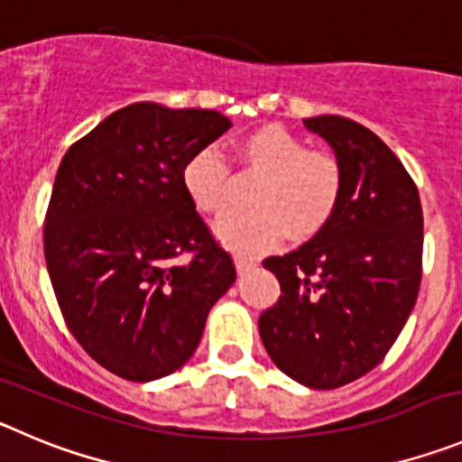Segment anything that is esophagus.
Masks as SVG:
<instances>
[{"label":"esophagus","mask_w":462,"mask_h":462,"mask_svg":"<svg viewBox=\"0 0 462 462\" xmlns=\"http://www.w3.org/2000/svg\"><path fill=\"white\" fill-rule=\"evenodd\" d=\"M234 263H236V270H238V273H247V270L256 268V261L249 259V256H243V254H236Z\"/></svg>","instance_id":"obj_1"}]
</instances>
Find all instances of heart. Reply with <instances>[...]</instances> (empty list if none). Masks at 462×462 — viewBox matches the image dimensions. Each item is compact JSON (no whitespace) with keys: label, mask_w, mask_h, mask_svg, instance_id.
Wrapping results in <instances>:
<instances>
[{"label":"heart","mask_w":462,"mask_h":462,"mask_svg":"<svg viewBox=\"0 0 462 462\" xmlns=\"http://www.w3.org/2000/svg\"><path fill=\"white\" fill-rule=\"evenodd\" d=\"M240 162L261 176L254 185L252 210H236L215 224V236L243 254L273 249L291 234L309 240L337 213L344 171L334 155L309 151L307 143L282 125L265 124L234 142ZM183 189L206 217H217L231 203V173L215 148H201L185 162Z\"/></svg>","instance_id":"1"}]
</instances>
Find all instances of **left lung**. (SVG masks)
<instances>
[{"instance_id": "8db88e82", "label": "left lung", "mask_w": 462, "mask_h": 462, "mask_svg": "<svg viewBox=\"0 0 462 462\" xmlns=\"http://www.w3.org/2000/svg\"><path fill=\"white\" fill-rule=\"evenodd\" d=\"M304 128L332 146L344 189L320 234L263 261L282 295L259 332L279 371L334 389L369 374L403 329L421 283L424 215L417 185L378 134L334 114L304 118Z\"/></svg>"}]
</instances>
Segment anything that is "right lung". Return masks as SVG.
I'll list each match as a JSON object with an SVG mask.
<instances>
[{"instance_id": "obj_1", "label": "right lung", "mask_w": 462, "mask_h": 462, "mask_svg": "<svg viewBox=\"0 0 462 462\" xmlns=\"http://www.w3.org/2000/svg\"><path fill=\"white\" fill-rule=\"evenodd\" d=\"M228 128L215 109L134 103L59 164L43 231L50 282L68 329L118 378L180 369L236 282L180 180L185 162Z\"/></svg>"}]
</instances>
